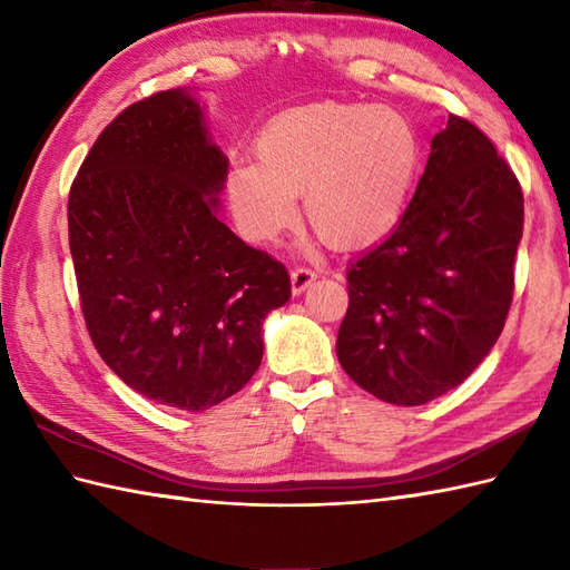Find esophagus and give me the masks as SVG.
I'll use <instances>...</instances> for the list:
<instances>
[{"label":"esophagus","mask_w":570,"mask_h":570,"mask_svg":"<svg viewBox=\"0 0 570 570\" xmlns=\"http://www.w3.org/2000/svg\"><path fill=\"white\" fill-rule=\"evenodd\" d=\"M316 272L313 269H308V266H296V269L292 272V292L298 296V294H304L306 288L316 282Z\"/></svg>","instance_id":"1"}]
</instances>
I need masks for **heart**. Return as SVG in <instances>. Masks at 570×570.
Returning a JSON list of instances; mask_svg holds the SVG:
<instances>
[{"label": "heart", "mask_w": 570, "mask_h": 570, "mask_svg": "<svg viewBox=\"0 0 570 570\" xmlns=\"http://www.w3.org/2000/svg\"><path fill=\"white\" fill-rule=\"evenodd\" d=\"M257 159L227 166L229 210L252 242H272L306 198L313 229L335 247H365L402 220L423 164L414 122L392 107L318 102L276 115Z\"/></svg>", "instance_id": "b5f03b06"}]
</instances>
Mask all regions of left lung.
<instances>
[{
  "mask_svg": "<svg viewBox=\"0 0 570 570\" xmlns=\"http://www.w3.org/2000/svg\"><path fill=\"white\" fill-rule=\"evenodd\" d=\"M522 186L494 144L451 115L392 235L350 262L337 360L382 402L455 390L498 343L514 294Z\"/></svg>",
  "mask_w": 570,
  "mask_h": 570,
  "instance_id": "obj_1",
  "label": "left lung"
}]
</instances>
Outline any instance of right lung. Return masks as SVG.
Here are the masks:
<instances>
[{
    "mask_svg": "<svg viewBox=\"0 0 570 570\" xmlns=\"http://www.w3.org/2000/svg\"><path fill=\"white\" fill-rule=\"evenodd\" d=\"M227 159L188 90L154 92L95 139L68 196L85 325L119 380L205 411L262 365L266 313L292 298L282 262L220 217Z\"/></svg>",
    "mask_w": 570,
    "mask_h": 570,
    "instance_id": "right-lung-1",
    "label": "right lung"
}]
</instances>
